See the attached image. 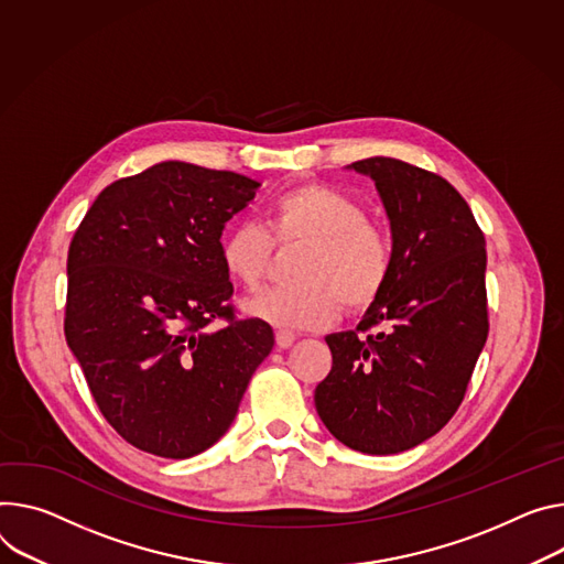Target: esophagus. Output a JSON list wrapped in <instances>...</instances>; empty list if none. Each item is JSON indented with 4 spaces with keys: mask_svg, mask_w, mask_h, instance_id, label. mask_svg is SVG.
I'll use <instances>...</instances> for the list:
<instances>
[{
    "mask_svg": "<svg viewBox=\"0 0 564 564\" xmlns=\"http://www.w3.org/2000/svg\"><path fill=\"white\" fill-rule=\"evenodd\" d=\"M294 339H296V335L290 333V330H279L276 333V346L279 348H290L294 344Z\"/></svg>",
    "mask_w": 564,
    "mask_h": 564,
    "instance_id": "1",
    "label": "esophagus"
}]
</instances>
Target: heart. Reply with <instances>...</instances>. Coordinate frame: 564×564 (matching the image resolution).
<instances>
[{
  "mask_svg": "<svg viewBox=\"0 0 564 564\" xmlns=\"http://www.w3.org/2000/svg\"><path fill=\"white\" fill-rule=\"evenodd\" d=\"M274 245H305L294 265V285L272 288L245 303V311L276 328H322L341 311H367L393 272V242L384 227L367 220L360 202L324 184L281 193L253 223L231 227L220 240L225 272L256 290L270 268Z\"/></svg>",
  "mask_w": 564,
  "mask_h": 564,
  "instance_id": "1",
  "label": "heart"
}]
</instances>
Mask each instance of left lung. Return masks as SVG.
Wrapping results in <instances>:
<instances>
[{
  "label": "left lung",
  "mask_w": 564,
  "mask_h": 564,
  "mask_svg": "<svg viewBox=\"0 0 564 564\" xmlns=\"http://www.w3.org/2000/svg\"><path fill=\"white\" fill-rule=\"evenodd\" d=\"M348 169L376 182L393 272L355 330L326 337L333 369L315 406L350 449L398 454L445 427L466 395L488 337L486 240L441 175L393 158Z\"/></svg>",
  "instance_id": "1"
}]
</instances>
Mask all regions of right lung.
<instances>
[{"mask_svg":"<svg viewBox=\"0 0 564 564\" xmlns=\"http://www.w3.org/2000/svg\"><path fill=\"white\" fill-rule=\"evenodd\" d=\"M259 186L162 162L100 191L72 238L67 344L100 414L143 452L188 458L220 441L274 346L268 322L236 317L220 261Z\"/></svg>","mask_w":564,"mask_h":564,"instance_id":"add662e5","label":"right lung"}]
</instances>
